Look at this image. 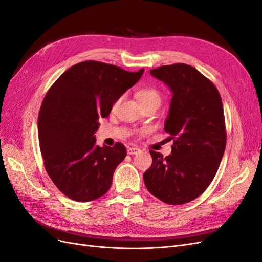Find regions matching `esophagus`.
Returning a JSON list of instances; mask_svg holds the SVG:
<instances>
[{
  "label": "esophagus",
  "instance_id": "34e87169",
  "mask_svg": "<svg viewBox=\"0 0 262 262\" xmlns=\"http://www.w3.org/2000/svg\"><path fill=\"white\" fill-rule=\"evenodd\" d=\"M140 148L138 147H128V149H126V152H128V154L130 155H134V154H138L140 153Z\"/></svg>",
  "mask_w": 262,
  "mask_h": 262
}]
</instances>
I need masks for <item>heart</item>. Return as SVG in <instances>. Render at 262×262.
I'll return each mask as SVG.
<instances>
[{"label": "heart", "mask_w": 262, "mask_h": 262, "mask_svg": "<svg viewBox=\"0 0 262 262\" xmlns=\"http://www.w3.org/2000/svg\"><path fill=\"white\" fill-rule=\"evenodd\" d=\"M137 97L139 101L141 102V105H149V104H154V105H161L162 102V96L161 93L158 92L154 87H145V89H142L137 93ZM121 97L118 98L116 102L114 104V108H117L118 105L120 104Z\"/></svg>", "instance_id": "heart-1"}]
</instances>
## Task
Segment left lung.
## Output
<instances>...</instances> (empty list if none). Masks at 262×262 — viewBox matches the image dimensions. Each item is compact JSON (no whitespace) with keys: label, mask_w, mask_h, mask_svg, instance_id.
<instances>
[{"label":"left lung","mask_w":262,"mask_h":262,"mask_svg":"<svg viewBox=\"0 0 262 262\" xmlns=\"http://www.w3.org/2000/svg\"><path fill=\"white\" fill-rule=\"evenodd\" d=\"M149 73L172 93L164 130L173 144L166 157L149 150L153 163L144 184L161 201L184 204L202 194L219 169L226 145L223 104L215 85L191 66L176 63Z\"/></svg>","instance_id":"1"}]
</instances>
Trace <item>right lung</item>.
Returning <instances> with one entry per match:
<instances>
[{"label": "right lung", "mask_w": 262, "mask_h": 262, "mask_svg": "<svg viewBox=\"0 0 262 262\" xmlns=\"http://www.w3.org/2000/svg\"><path fill=\"white\" fill-rule=\"evenodd\" d=\"M143 72L84 61L67 70L46 94L38 117L39 145L49 177L70 199H98L112 186L125 147H100L94 134L99 118L109 116L116 100Z\"/></svg>", "instance_id": "1"}]
</instances>
